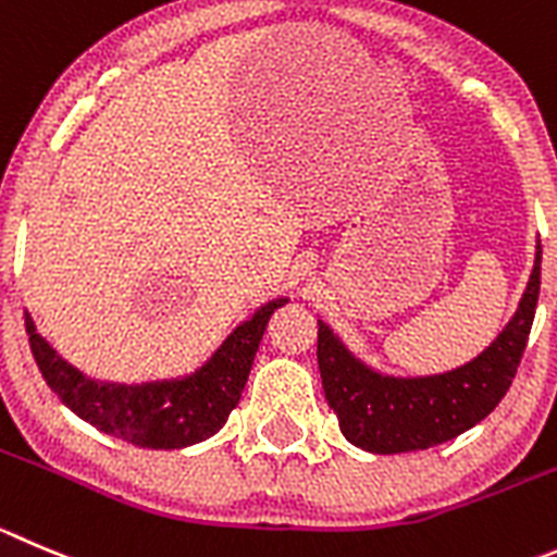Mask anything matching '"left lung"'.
Wrapping results in <instances>:
<instances>
[{
	"mask_svg": "<svg viewBox=\"0 0 557 557\" xmlns=\"http://www.w3.org/2000/svg\"><path fill=\"white\" fill-rule=\"evenodd\" d=\"M542 288V244L528 288L500 335L465 366L429 376H393L351 355L319 319V371L343 436L368 454H407L443 445L481 423L511 387L528 346Z\"/></svg>",
	"mask_w": 557,
	"mask_h": 557,
	"instance_id": "1",
	"label": "left lung"
}]
</instances>
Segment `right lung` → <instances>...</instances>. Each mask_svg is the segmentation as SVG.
I'll return each mask as SVG.
<instances>
[{
    "mask_svg": "<svg viewBox=\"0 0 557 557\" xmlns=\"http://www.w3.org/2000/svg\"><path fill=\"white\" fill-rule=\"evenodd\" d=\"M285 302L288 299L280 296L261 305L191 373L137 384L87 376L57 355L54 346L38 332L33 315L24 313V321L46 384L71 412L137 448L175 450L202 443L225 425L227 414L242 398L269 315Z\"/></svg>",
    "mask_w": 557,
    "mask_h": 557,
    "instance_id": "add662e5",
    "label": "right lung"
}]
</instances>
